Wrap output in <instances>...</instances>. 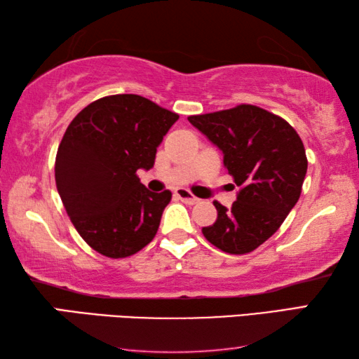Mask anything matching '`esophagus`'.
Wrapping results in <instances>:
<instances>
[{"instance_id": "obj_1", "label": "esophagus", "mask_w": 359, "mask_h": 359, "mask_svg": "<svg viewBox=\"0 0 359 359\" xmlns=\"http://www.w3.org/2000/svg\"><path fill=\"white\" fill-rule=\"evenodd\" d=\"M175 196H177L180 201H184L185 204H196L199 201L196 196H193V194L188 190H185V188H177V190H175Z\"/></svg>"}]
</instances>
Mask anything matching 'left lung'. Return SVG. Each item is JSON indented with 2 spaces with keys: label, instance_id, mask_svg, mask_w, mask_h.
<instances>
[{
  "label": "left lung",
  "instance_id": "8db88e82",
  "mask_svg": "<svg viewBox=\"0 0 359 359\" xmlns=\"http://www.w3.org/2000/svg\"><path fill=\"white\" fill-rule=\"evenodd\" d=\"M188 121L222 150L239 187L231 209L214 203L218 217L203 228L204 238L226 253H250L280 228L301 196L307 172L301 137L288 121L252 104Z\"/></svg>",
  "mask_w": 359,
  "mask_h": 359
}]
</instances>
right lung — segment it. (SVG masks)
<instances>
[{
  "label": "right lung",
  "mask_w": 359,
  "mask_h": 359,
  "mask_svg": "<svg viewBox=\"0 0 359 359\" xmlns=\"http://www.w3.org/2000/svg\"><path fill=\"white\" fill-rule=\"evenodd\" d=\"M179 115L139 95H112L79 112L58 145L55 182L66 214L87 244L109 258L137 253L155 238L172 194L136 175Z\"/></svg>",
  "instance_id": "obj_1"
}]
</instances>
